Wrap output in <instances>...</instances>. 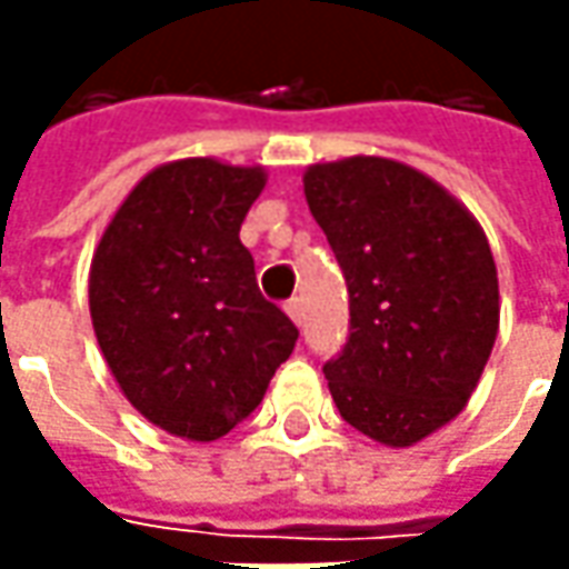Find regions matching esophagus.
<instances>
[{"instance_id": "obj_1", "label": "esophagus", "mask_w": 569, "mask_h": 569, "mask_svg": "<svg viewBox=\"0 0 569 569\" xmlns=\"http://www.w3.org/2000/svg\"><path fill=\"white\" fill-rule=\"evenodd\" d=\"M284 313L295 319L297 326H303V307H300V300H297V297H291V300L284 303Z\"/></svg>"}]
</instances>
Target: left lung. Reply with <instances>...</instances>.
Returning <instances> with one entry per match:
<instances>
[{"label": "left lung", "instance_id": "obj_1", "mask_svg": "<svg viewBox=\"0 0 569 569\" xmlns=\"http://www.w3.org/2000/svg\"><path fill=\"white\" fill-rule=\"evenodd\" d=\"M303 196L348 281L351 336L326 380L382 447L447 427L491 358L500 291L478 218L415 167L355 154L303 170Z\"/></svg>", "mask_w": 569, "mask_h": 569}]
</instances>
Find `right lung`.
Listing matches in <instances>:
<instances>
[{
  "mask_svg": "<svg viewBox=\"0 0 569 569\" xmlns=\"http://www.w3.org/2000/svg\"><path fill=\"white\" fill-rule=\"evenodd\" d=\"M262 167L183 158L154 167L100 237L88 307L129 405L173 437L208 443L250 418L297 329L259 295L240 224Z\"/></svg>",
  "mask_w": 569,
  "mask_h": 569,
  "instance_id": "add662e5",
  "label": "right lung"
}]
</instances>
